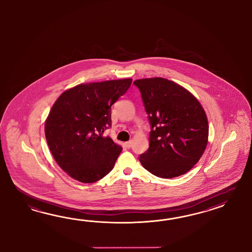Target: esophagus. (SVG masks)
I'll return each instance as SVG.
<instances>
[{"instance_id":"obj_1","label":"esophagus","mask_w":252,"mask_h":252,"mask_svg":"<svg viewBox=\"0 0 252 252\" xmlns=\"http://www.w3.org/2000/svg\"><path fill=\"white\" fill-rule=\"evenodd\" d=\"M126 148H127V149H130V148L132 147V140H129V141H127V142L126 143Z\"/></svg>"}]
</instances>
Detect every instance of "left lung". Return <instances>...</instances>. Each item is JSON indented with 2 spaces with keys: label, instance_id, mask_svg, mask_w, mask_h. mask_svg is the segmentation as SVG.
Returning a JSON list of instances; mask_svg holds the SVG:
<instances>
[{
  "label": "left lung",
  "instance_id": "left-lung-1",
  "mask_svg": "<svg viewBox=\"0 0 252 252\" xmlns=\"http://www.w3.org/2000/svg\"><path fill=\"white\" fill-rule=\"evenodd\" d=\"M150 125V148L139 156L157 177L185 174L207 145L209 126L201 103L186 89L164 78L136 80Z\"/></svg>",
  "mask_w": 252,
  "mask_h": 252
}]
</instances>
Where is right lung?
I'll return each instance as SVG.
<instances>
[{
  "instance_id": "obj_1",
  "label": "right lung",
  "mask_w": 252,
  "mask_h": 252,
  "mask_svg": "<svg viewBox=\"0 0 252 252\" xmlns=\"http://www.w3.org/2000/svg\"><path fill=\"white\" fill-rule=\"evenodd\" d=\"M131 83L123 79L80 84L55 102L45 135L55 160L70 177L92 184L113 170L122 147L103 133L112 126L111 106Z\"/></svg>"
}]
</instances>
